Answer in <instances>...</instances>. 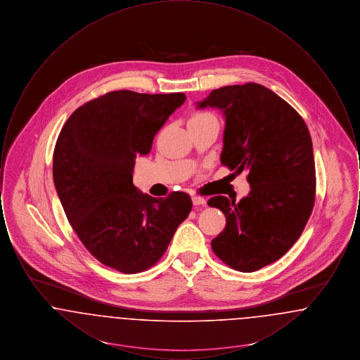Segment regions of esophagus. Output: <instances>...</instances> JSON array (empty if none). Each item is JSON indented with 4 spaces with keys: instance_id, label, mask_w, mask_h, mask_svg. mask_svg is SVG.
Instances as JSON below:
<instances>
[{
    "instance_id": "34e87169",
    "label": "esophagus",
    "mask_w": 360,
    "mask_h": 360,
    "mask_svg": "<svg viewBox=\"0 0 360 360\" xmlns=\"http://www.w3.org/2000/svg\"><path fill=\"white\" fill-rule=\"evenodd\" d=\"M191 201H193V205L194 206L205 205L206 204L205 198L197 197V195H194V197L191 198Z\"/></svg>"
}]
</instances>
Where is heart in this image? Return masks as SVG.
I'll return each instance as SVG.
<instances>
[{
  "label": "heart",
  "instance_id": "1",
  "mask_svg": "<svg viewBox=\"0 0 360 360\" xmlns=\"http://www.w3.org/2000/svg\"><path fill=\"white\" fill-rule=\"evenodd\" d=\"M209 116H212V115H209V113H194L188 121L202 120V119H206Z\"/></svg>",
  "mask_w": 360,
  "mask_h": 360
}]
</instances>
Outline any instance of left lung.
I'll use <instances>...</instances> for the list:
<instances>
[{
	"instance_id": "8db88e82",
	"label": "left lung",
	"mask_w": 360,
	"mask_h": 360,
	"mask_svg": "<svg viewBox=\"0 0 360 360\" xmlns=\"http://www.w3.org/2000/svg\"><path fill=\"white\" fill-rule=\"evenodd\" d=\"M195 105L223 112L220 160L235 172L247 170L251 186L238 204L224 195L209 200L226 219L212 248L229 267L257 271L290 250L311 213L316 172L308 127L259 84L224 86Z\"/></svg>"
}]
</instances>
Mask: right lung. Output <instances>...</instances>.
I'll return each instance as SVG.
<instances>
[{
	"mask_svg": "<svg viewBox=\"0 0 360 360\" xmlns=\"http://www.w3.org/2000/svg\"><path fill=\"white\" fill-rule=\"evenodd\" d=\"M184 93H106L79 106L53 151V184L87 251L125 274L155 264L191 210L186 193L154 198L134 185L135 159L182 103Z\"/></svg>",
	"mask_w": 360,
	"mask_h": 360,
	"instance_id": "right-lung-1",
	"label": "right lung"
}]
</instances>
